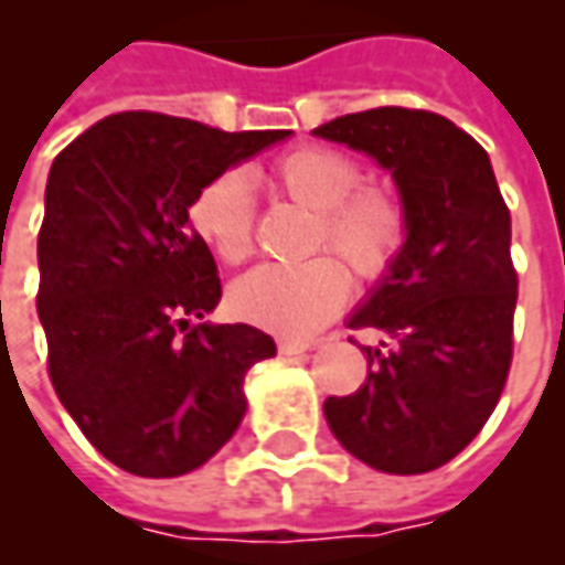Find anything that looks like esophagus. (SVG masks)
<instances>
[{"instance_id":"obj_1","label":"esophagus","mask_w":565,"mask_h":565,"mask_svg":"<svg viewBox=\"0 0 565 565\" xmlns=\"http://www.w3.org/2000/svg\"><path fill=\"white\" fill-rule=\"evenodd\" d=\"M315 344H318L315 339H290V335H284V339H278V351L281 354H306Z\"/></svg>"}]
</instances>
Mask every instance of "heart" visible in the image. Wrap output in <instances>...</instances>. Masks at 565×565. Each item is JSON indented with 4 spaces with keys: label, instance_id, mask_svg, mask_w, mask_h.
Wrapping results in <instances>:
<instances>
[{
    "label": "heart",
    "instance_id": "1",
    "mask_svg": "<svg viewBox=\"0 0 565 565\" xmlns=\"http://www.w3.org/2000/svg\"><path fill=\"white\" fill-rule=\"evenodd\" d=\"M271 186L296 205L315 211L308 250L332 247L349 259L363 284H381L403 263L412 242L405 199L384 184H360L363 166L332 145H299L269 166ZM186 223L226 266L254 254V196L242 172L209 178L186 202ZM351 271L334 254L299 263H266L238 278L230 306L263 330L302 335L323 327L348 302Z\"/></svg>",
    "mask_w": 565,
    "mask_h": 565
}]
</instances>
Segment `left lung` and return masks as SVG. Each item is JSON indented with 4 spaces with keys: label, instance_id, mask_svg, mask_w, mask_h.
Wrapping results in <instances>:
<instances>
[{
    "label": "left lung",
    "instance_id": "8db88e82",
    "mask_svg": "<svg viewBox=\"0 0 565 565\" xmlns=\"http://www.w3.org/2000/svg\"><path fill=\"white\" fill-rule=\"evenodd\" d=\"M315 136L372 153L412 214L403 263L348 323L381 339L363 344L366 384L330 396L323 415L372 469L433 472L481 433L509 381L518 306L509 205L487 150L448 117L384 105Z\"/></svg>",
    "mask_w": 565,
    "mask_h": 565
}]
</instances>
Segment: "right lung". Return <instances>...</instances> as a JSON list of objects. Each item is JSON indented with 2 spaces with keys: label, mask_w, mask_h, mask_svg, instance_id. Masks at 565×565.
Returning <instances> with one entry per match:
<instances>
[{
  "label": "right lung",
  "mask_w": 565,
  "mask_h": 565,
  "mask_svg": "<svg viewBox=\"0 0 565 565\" xmlns=\"http://www.w3.org/2000/svg\"><path fill=\"white\" fill-rule=\"evenodd\" d=\"M290 129L223 132L120 111L56 153L39 230V318L60 403L105 460L141 478L199 469L245 417L247 369L275 342L196 323L221 302L186 202Z\"/></svg>",
  "instance_id": "add662e5"
}]
</instances>
